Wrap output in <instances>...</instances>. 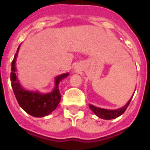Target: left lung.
<instances>
[{"label":"left lung","mask_w":150,"mask_h":150,"mask_svg":"<svg viewBox=\"0 0 150 150\" xmlns=\"http://www.w3.org/2000/svg\"><path fill=\"white\" fill-rule=\"evenodd\" d=\"M131 100H132V98L130 99V100H129L124 107L120 108H118V109H116V110L103 109V108L95 107V106L91 105V104H89V108H91V110L92 111L96 116H99L101 119L112 120L114 119V118H116V117H118V116H120V115H122L123 113L125 112V110L127 109V108H128V106H129V104H130Z\"/></svg>","instance_id":"8db88e82"}]
</instances>
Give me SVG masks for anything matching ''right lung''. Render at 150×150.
Returning <instances> with one entry per match:
<instances>
[{
    "mask_svg": "<svg viewBox=\"0 0 150 150\" xmlns=\"http://www.w3.org/2000/svg\"><path fill=\"white\" fill-rule=\"evenodd\" d=\"M19 47L20 46H18L17 53L14 55V59L12 61V71L10 73L12 88L14 92L15 97L21 108L31 116L35 117H43L47 116L50 112H52L59 105L61 100V94L58 86L59 82L62 79L66 78L68 74L67 73L57 76V78L55 79V88L50 93L41 94L38 92H33V91L25 90L21 88L15 74V71H16L15 60Z\"/></svg>",
    "mask_w": 150,
    "mask_h": 150,
    "instance_id": "obj_1",
    "label": "right lung"
}]
</instances>
